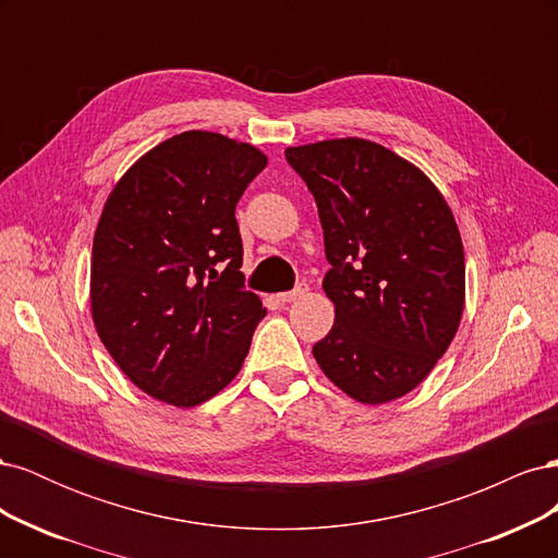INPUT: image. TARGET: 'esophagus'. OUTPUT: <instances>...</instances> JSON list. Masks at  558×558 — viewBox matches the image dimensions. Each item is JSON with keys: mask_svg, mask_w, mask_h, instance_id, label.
Here are the masks:
<instances>
[{"mask_svg": "<svg viewBox=\"0 0 558 558\" xmlns=\"http://www.w3.org/2000/svg\"><path fill=\"white\" fill-rule=\"evenodd\" d=\"M307 291H310V286H307V283H298L293 291H289V293H279V300H281V302H295V300H300V298H305V295H307Z\"/></svg>", "mask_w": 558, "mask_h": 558, "instance_id": "34e87169", "label": "esophagus"}]
</instances>
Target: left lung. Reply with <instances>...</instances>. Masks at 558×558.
Returning <instances> with one entry per match:
<instances>
[{
    "instance_id": "obj_1",
    "label": "left lung",
    "mask_w": 558,
    "mask_h": 558,
    "mask_svg": "<svg viewBox=\"0 0 558 558\" xmlns=\"http://www.w3.org/2000/svg\"><path fill=\"white\" fill-rule=\"evenodd\" d=\"M312 191L335 324L312 353L349 398L384 404L424 381L465 305V256L442 193L410 160L347 137L286 148Z\"/></svg>"
}]
</instances>
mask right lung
Here are the masks:
<instances>
[{
  "label": "right lung",
  "mask_w": 558,
  "mask_h": 558,
  "mask_svg": "<svg viewBox=\"0 0 558 558\" xmlns=\"http://www.w3.org/2000/svg\"><path fill=\"white\" fill-rule=\"evenodd\" d=\"M267 165L256 146L189 130L118 179L93 240L99 340L150 398L195 408L238 377L267 314L244 291L234 207Z\"/></svg>",
  "instance_id": "right-lung-1"
}]
</instances>
